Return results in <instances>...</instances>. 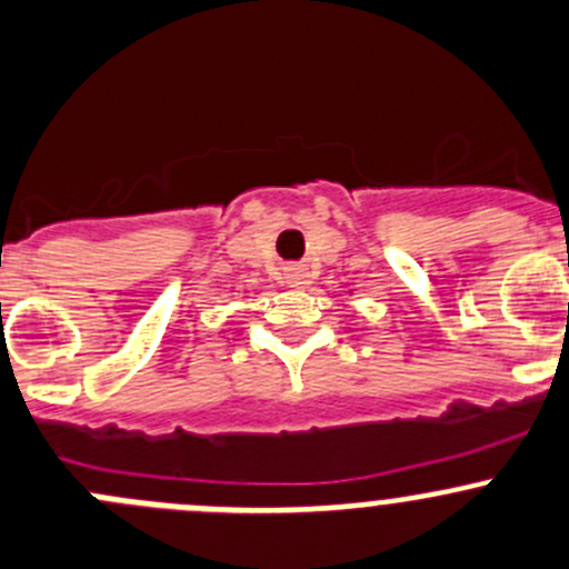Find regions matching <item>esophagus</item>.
Here are the masks:
<instances>
[{
  "instance_id": "34e87169",
  "label": "esophagus",
  "mask_w": 569,
  "mask_h": 569,
  "mask_svg": "<svg viewBox=\"0 0 569 569\" xmlns=\"http://www.w3.org/2000/svg\"><path fill=\"white\" fill-rule=\"evenodd\" d=\"M284 279H287V284H290V287H307L309 284V271L303 266H292V268H287Z\"/></svg>"
}]
</instances>
